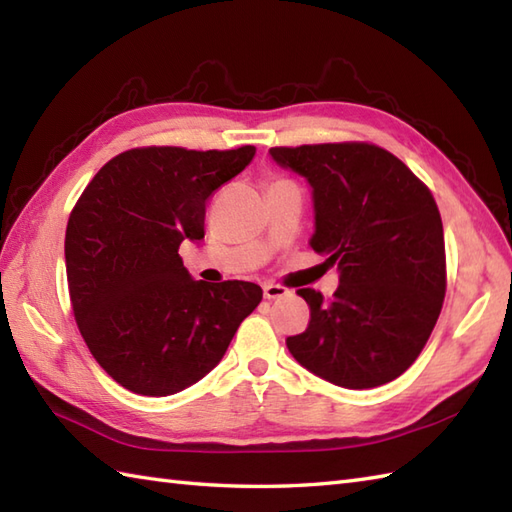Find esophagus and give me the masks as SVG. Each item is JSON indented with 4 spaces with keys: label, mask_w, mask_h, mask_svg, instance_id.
<instances>
[{
    "label": "esophagus",
    "mask_w": 512,
    "mask_h": 512,
    "mask_svg": "<svg viewBox=\"0 0 512 512\" xmlns=\"http://www.w3.org/2000/svg\"><path fill=\"white\" fill-rule=\"evenodd\" d=\"M288 290L279 284H264V297L266 299H281L286 297Z\"/></svg>",
    "instance_id": "34e87169"
}]
</instances>
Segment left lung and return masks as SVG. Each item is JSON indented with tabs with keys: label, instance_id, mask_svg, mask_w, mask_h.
<instances>
[{
	"label": "left lung",
	"instance_id": "1",
	"mask_svg": "<svg viewBox=\"0 0 512 512\" xmlns=\"http://www.w3.org/2000/svg\"><path fill=\"white\" fill-rule=\"evenodd\" d=\"M308 180L312 250L339 268L332 299L301 288L306 332L288 336L297 363L347 389H372L411 367L436 328L447 257L438 204L405 162L369 143L273 147Z\"/></svg>",
	"mask_w": 512,
	"mask_h": 512
}]
</instances>
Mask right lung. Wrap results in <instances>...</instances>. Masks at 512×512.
Here are the masks:
<instances>
[{
	"label": "right lung",
	"instance_id": "obj_1",
	"mask_svg": "<svg viewBox=\"0 0 512 512\" xmlns=\"http://www.w3.org/2000/svg\"><path fill=\"white\" fill-rule=\"evenodd\" d=\"M253 156V145L129 149L74 204L65 228L74 319L96 363L134 394L198 383L262 301L250 281H195L178 255L184 239L204 237L209 195Z\"/></svg>",
	"mask_w": 512,
	"mask_h": 512
}]
</instances>
